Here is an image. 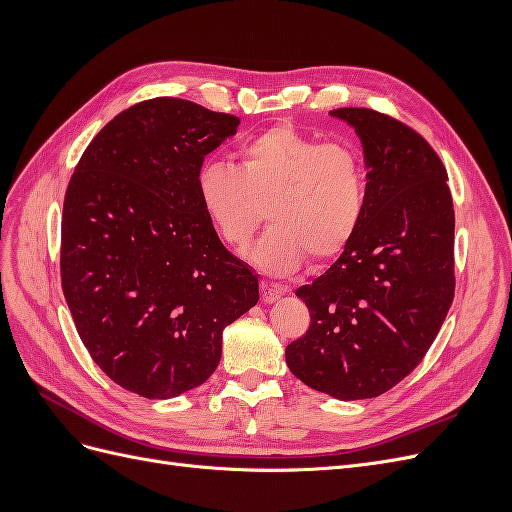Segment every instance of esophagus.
<instances>
[{
    "instance_id": "1",
    "label": "esophagus",
    "mask_w": 512,
    "mask_h": 512,
    "mask_svg": "<svg viewBox=\"0 0 512 512\" xmlns=\"http://www.w3.org/2000/svg\"><path fill=\"white\" fill-rule=\"evenodd\" d=\"M284 294V288L273 282H260V299L262 303H273Z\"/></svg>"
}]
</instances>
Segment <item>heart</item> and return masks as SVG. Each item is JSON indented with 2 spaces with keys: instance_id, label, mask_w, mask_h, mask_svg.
Masks as SVG:
<instances>
[{
  "instance_id": "b5f03b06",
  "label": "heart",
  "mask_w": 512,
  "mask_h": 512,
  "mask_svg": "<svg viewBox=\"0 0 512 512\" xmlns=\"http://www.w3.org/2000/svg\"><path fill=\"white\" fill-rule=\"evenodd\" d=\"M196 188L215 230L237 250L250 243L265 209L271 226L250 256L277 275L297 271L305 256L314 262L337 258L354 239L367 207L361 153L290 126L243 143L237 166L203 164Z\"/></svg>"
}]
</instances>
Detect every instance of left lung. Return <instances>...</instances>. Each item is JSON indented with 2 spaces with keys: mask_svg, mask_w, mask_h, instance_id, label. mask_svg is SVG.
<instances>
[{
  "mask_svg": "<svg viewBox=\"0 0 512 512\" xmlns=\"http://www.w3.org/2000/svg\"><path fill=\"white\" fill-rule=\"evenodd\" d=\"M361 136L367 207L354 239L294 290L309 329L286 348L290 371L337 399L391 391L423 361L455 297V209L446 168L408 123L335 108Z\"/></svg>",
  "mask_w": 512,
  "mask_h": 512,
  "instance_id": "left-lung-1",
  "label": "left lung"
}]
</instances>
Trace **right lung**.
Listing matches in <instances>:
<instances>
[{
  "mask_svg": "<svg viewBox=\"0 0 512 512\" xmlns=\"http://www.w3.org/2000/svg\"><path fill=\"white\" fill-rule=\"evenodd\" d=\"M239 123L181 98L138 102L70 177L61 288L91 359L141 397L203 384L222 331L258 303V273L226 250L196 188L205 156Z\"/></svg>",
  "mask_w": 512,
  "mask_h": 512,
  "instance_id": "obj_1",
  "label": "right lung"
}]
</instances>
